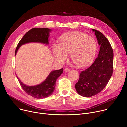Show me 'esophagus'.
<instances>
[{
  "label": "esophagus",
  "instance_id": "1",
  "mask_svg": "<svg viewBox=\"0 0 127 127\" xmlns=\"http://www.w3.org/2000/svg\"><path fill=\"white\" fill-rule=\"evenodd\" d=\"M64 70H65V72H69V71H71V69H70V68H69V67H66V68H65Z\"/></svg>",
  "mask_w": 127,
  "mask_h": 127
}]
</instances>
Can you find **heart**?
Listing matches in <instances>:
<instances>
[{
  "mask_svg": "<svg viewBox=\"0 0 127 127\" xmlns=\"http://www.w3.org/2000/svg\"><path fill=\"white\" fill-rule=\"evenodd\" d=\"M97 50V44L92 36L79 32L66 33L60 38V43L55 42L52 51L56 60L64 62L70 54L71 60L77 66H84L94 60Z\"/></svg>",
  "mask_w": 127,
  "mask_h": 127,
  "instance_id": "heart-1",
  "label": "heart"
}]
</instances>
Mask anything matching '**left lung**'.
<instances>
[{"label": "left lung", "mask_w": 127, "mask_h": 127, "mask_svg": "<svg viewBox=\"0 0 127 127\" xmlns=\"http://www.w3.org/2000/svg\"><path fill=\"white\" fill-rule=\"evenodd\" d=\"M92 31L95 32L100 49L92 64L80 73L75 84L77 93L84 97H91L100 93L109 82L113 69V52L109 41L99 31Z\"/></svg>", "instance_id": "left-lung-1"}]
</instances>
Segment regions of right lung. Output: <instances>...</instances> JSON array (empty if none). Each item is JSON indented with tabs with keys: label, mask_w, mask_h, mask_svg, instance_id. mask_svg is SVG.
<instances>
[{
	"label": "right lung",
	"mask_w": 127,
	"mask_h": 127,
	"mask_svg": "<svg viewBox=\"0 0 127 127\" xmlns=\"http://www.w3.org/2000/svg\"><path fill=\"white\" fill-rule=\"evenodd\" d=\"M50 30L47 28H33L28 31L19 42L15 51V55L22 45L30 42H38L48 44ZM63 68L52 71L46 79L41 84L29 86L24 84L17 77L20 84L24 92L28 95L36 99H44L51 95L55 87L57 79L63 72Z\"/></svg>",
	"instance_id": "1"
}]
</instances>
